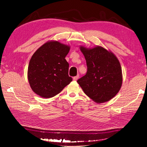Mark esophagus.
<instances>
[{
	"label": "esophagus",
	"instance_id": "1",
	"mask_svg": "<svg viewBox=\"0 0 147 147\" xmlns=\"http://www.w3.org/2000/svg\"><path fill=\"white\" fill-rule=\"evenodd\" d=\"M78 78H79V75H77L76 76H74V77H73V80L76 81L78 79Z\"/></svg>",
	"mask_w": 147,
	"mask_h": 147
}]
</instances>
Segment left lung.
Wrapping results in <instances>:
<instances>
[{
  "mask_svg": "<svg viewBox=\"0 0 147 147\" xmlns=\"http://www.w3.org/2000/svg\"><path fill=\"white\" fill-rule=\"evenodd\" d=\"M85 56L87 72L77 81L85 94L96 103L110 100L117 95L123 83L120 62L113 53L96 46H80Z\"/></svg>",
  "mask_w": 147,
  "mask_h": 147,
  "instance_id": "obj_1",
  "label": "left lung"
}]
</instances>
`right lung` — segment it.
I'll use <instances>...</instances> for the list:
<instances>
[{
    "label": "right lung",
    "instance_id": "obj_1",
    "mask_svg": "<svg viewBox=\"0 0 147 147\" xmlns=\"http://www.w3.org/2000/svg\"><path fill=\"white\" fill-rule=\"evenodd\" d=\"M69 50V45L50 41L34 53L28 68V79L36 94L43 98L52 97L72 82L65 59Z\"/></svg>",
    "mask_w": 147,
    "mask_h": 147
}]
</instances>
